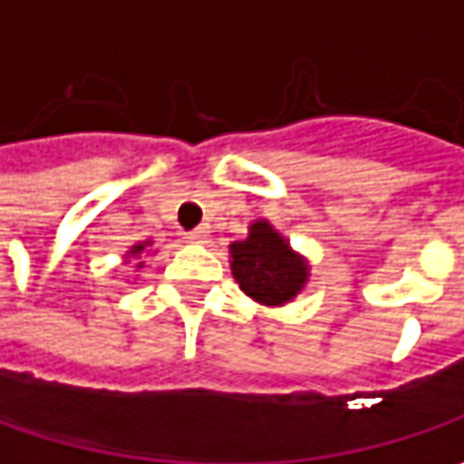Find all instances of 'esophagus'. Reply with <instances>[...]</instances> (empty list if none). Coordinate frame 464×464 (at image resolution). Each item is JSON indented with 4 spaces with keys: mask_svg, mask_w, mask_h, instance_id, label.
Returning a JSON list of instances; mask_svg holds the SVG:
<instances>
[{
    "mask_svg": "<svg viewBox=\"0 0 464 464\" xmlns=\"http://www.w3.org/2000/svg\"><path fill=\"white\" fill-rule=\"evenodd\" d=\"M207 236H209V228H196V231L186 233V238H188L190 244H204Z\"/></svg>",
    "mask_w": 464,
    "mask_h": 464,
    "instance_id": "1",
    "label": "esophagus"
}]
</instances>
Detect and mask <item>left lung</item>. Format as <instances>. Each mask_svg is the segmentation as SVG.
<instances>
[{"instance_id": "left-lung-1", "label": "left lung", "mask_w": 464, "mask_h": 464, "mask_svg": "<svg viewBox=\"0 0 464 464\" xmlns=\"http://www.w3.org/2000/svg\"><path fill=\"white\" fill-rule=\"evenodd\" d=\"M228 257L241 292L266 308H284L311 281L308 257L266 218L249 223L246 238L228 244Z\"/></svg>"}]
</instances>
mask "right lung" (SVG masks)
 <instances>
[{
	"mask_svg": "<svg viewBox=\"0 0 464 464\" xmlns=\"http://www.w3.org/2000/svg\"><path fill=\"white\" fill-rule=\"evenodd\" d=\"M148 255H156L153 252V241L150 238H146V241H138V244H132L127 252H124V263H132L135 260V274L138 271H143V257H148Z\"/></svg>",
	"mask_w": 464,
	"mask_h": 464,
	"instance_id": "add662e5",
	"label": "right lung"
}]
</instances>
